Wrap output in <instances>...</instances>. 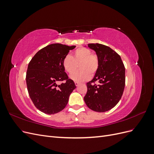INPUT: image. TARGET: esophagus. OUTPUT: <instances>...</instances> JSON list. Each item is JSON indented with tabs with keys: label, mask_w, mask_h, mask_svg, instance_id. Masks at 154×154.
<instances>
[{
	"label": "esophagus",
	"mask_w": 154,
	"mask_h": 154,
	"mask_svg": "<svg viewBox=\"0 0 154 154\" xmlns=\"http://www.w3.org/2000/svg\"><path fill=\"white\" fill-rule=\"evenodd\" d=\"M79 85H80V83H79V82H75V85H76V87H78Z\"/></svg>",
	"instance_id": "34e87169"
}]
</instances>
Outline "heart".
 Segmentation results:
<instances>
[{"mask_svg":"<svg viewBox=\"0 0 154 154\" xmlns=\"http://www.w3.org/2000/svg\"><path fill=\"white\" fill-rule=\"evenodd\" d=\"M79 64L80 71L73 72ZM62 66L67 73L72 74L71 78L76 82H84L94 76L99 67V60L97 55L92 54L91 51L86 48H79L74 51L72 56L67 55L62 61Z\"/></svg>","mask_w":154,"mask_h":154,"instance_id":"b5f03b06","label":"heart"}]
</instances>
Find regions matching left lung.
<instances>
[{
    "instance_id": "1",
    "label": "left lung",
    "mask_w": 154,
    "mask_h": 154,
    "mask_svg": "<svg viewBox=\"0 0 154 154\" xmlns=\"http://www.w3.org/2000/svg\"><path fill=\"white\" fill-rule=\"evenodd\" d=\"M99 60V67L92 80L87 83L84 101L91 110L104 112L118 104L125 85V69L120 56L110 48L100 44H89ZM98 81L97 85L94 82Z\"/></svg>"
}]
</instances>
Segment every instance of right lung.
I'll list each match as a JSON object with an SVG mask.
<instances>
[{
  "label": "right lung",
  "instance_id": "1",
  "mask_svg": "<svg viewBox=\"0 0 154 154\" xmlns=\"http://www.w3.org/2000/svg\"><path fill=\"white\" fill-rule=\"evenodd\" d=\"M75 48L50 44L38 51L29 63L26 72L27 91L35 106L45 114H54L62 110L76 87L62 66L64 57ZM62 81L63 83L57 84Z\"/></svg>",
  "mask_w": 154,
  "mask_h": 154
}]
</instances>
